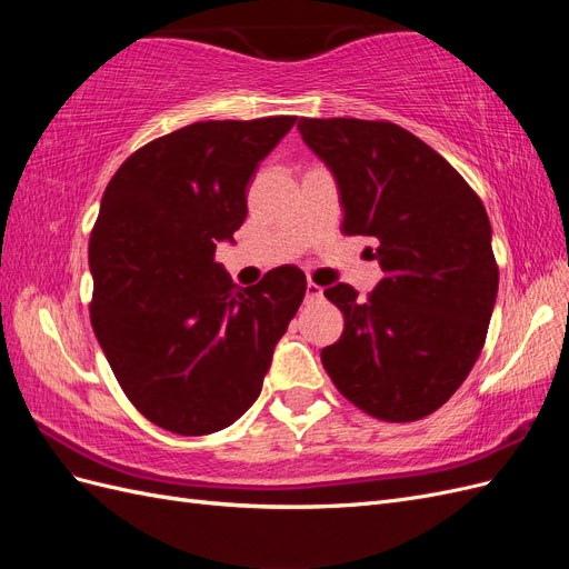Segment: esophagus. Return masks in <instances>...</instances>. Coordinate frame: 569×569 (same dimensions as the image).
Masks as SVG:
<instances>
[{
	"instance_id": "34e87169",
	"label": "esophagus",
	"mask_w": 569,
	"mask_h": 569,
	"mask_svg": "<svg viewBox=\"0 0 569 569\" xmlns=\"http://www.w3.org/2000/svg\"><path fill=\"white\" fill-rule=\"evenodd\" d=\"M322 297V287L320 284H316L313 280H308L306 282V299H320Z\"/></svg>"
}]
</instances>
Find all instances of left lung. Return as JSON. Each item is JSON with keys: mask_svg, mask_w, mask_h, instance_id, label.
<instances>
[{"mask_svg": "<svg viewBox=\"0 0 569 569\" xmlns=\"http://www.w3.org/2000/svg\"><path fill=\"white\" fill-rule=\"evenodd\" d=\"M299 132L337 180L343 234L372 237L385 270L366 301L351 284L325 289L343 332L320 351L322 366L368 416L420 420L451 399L485 347L498 295L485 203L396 123L301 118Z\"/></svg>", "mask_w": 569, "mask_h": 569, "instance_id": "obj_1", "label": "left lung"}]
</instances>
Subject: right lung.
Listing matches in <instances>:
<instances>
[{"label": "right lung", "instance_id": "add662e5", "mask_svg": "<svg viewBox=\"0 0 569 569\" xmlns=\"http://www.w3.org/2000/svg\"><path fill=\"white\" fill-rule=\"evenodd\" d=\"M297 116L206 120L116 170L90 237L92 330L147 420L201 437L258 399L306 295L295 266L247 289L213 261L247 218V184Z\"/></svg>", "mask_w": 569, "mask_h": 569}]
</instances>
